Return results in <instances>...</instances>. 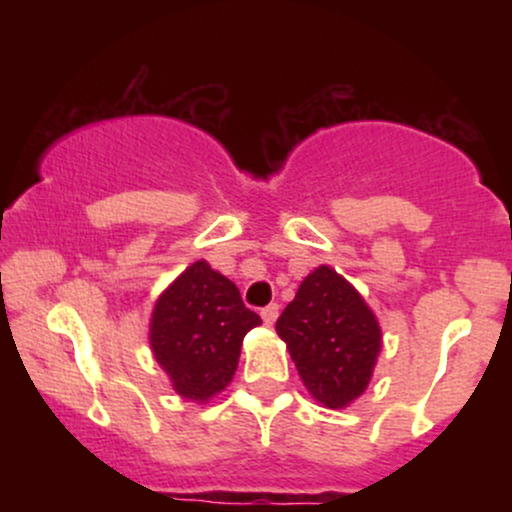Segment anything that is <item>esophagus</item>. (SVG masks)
I'll return each mask as SVG.
<instances>
[{
    "label": "esophagus",
    "mask_w": 512,
    "mask_h": 512,
    "mask_svg": "<svg viewBox=\"0 0 512 512\" xmlns=\"http://www.w3.org/2000/svg\"><path fill=\"white\" fill-rule=\"evenodd\" d=\"M262 320H264V325H274L276 322V317H279V305L276 303H269L267 308H262Z\"/></svg>",
    "instance_id": "esophagus-1"
}]
</instances>
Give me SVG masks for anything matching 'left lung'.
Returning a JSON list of instances; mask_svg holds the SVG:
<instances>
[{"mask_svg":"<svg viewBox=\"0 0 512 512\" xmlns=\"http://www.w3.org/2000/svg\"><path fill=\"white\" fill-rule=\"evenodd\" d=\"M298 375L317 402L342 409L363 395L380 354L375 315L349 281L317 267L276 320Z\"/></svg>","mask_w":512,"mask_h":512,"instance_id":"obj_1","label":"left lung"}]
</instances>
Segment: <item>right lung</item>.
<instances>
[{"label": "right lung", "instance_id": "add662e5", "mask_svg": "<svg viewBox=\"0 0 512 512\" xmlns=\"http://www.w3.org/2000/svg\"><path fill=\"white\" fill-rule=\"evenodd\" d=\"M260 322L238 286L199 260L156 301L151 349L175 392L204 402L231 383L243 337Z\"/></svg>", "mask_w": 512, "mask_h": 512}]
</instances>
